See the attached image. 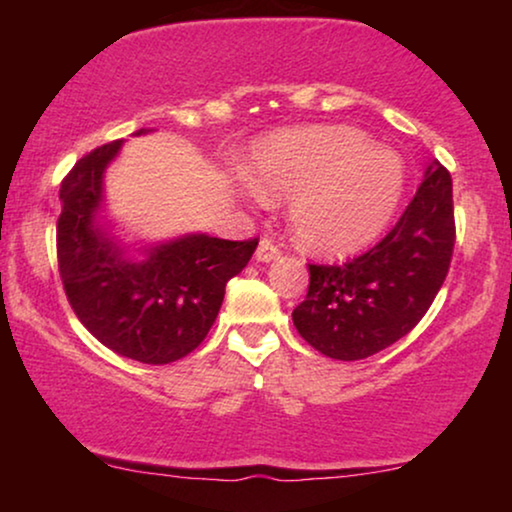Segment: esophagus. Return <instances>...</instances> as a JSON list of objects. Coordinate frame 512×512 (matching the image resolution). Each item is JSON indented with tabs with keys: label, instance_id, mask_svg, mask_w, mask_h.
<instances>
[{
	"label": "esophagus",
	"instance_id": "34e87169",
	"mask_svg": "<svg viewBox=\"0 0 512 512\" xmlns=\"http://www.w3.org/2000/svg\"><path fill=\"white\" fill-rule=\"evenodd\" d=\"M282 254V247L272 240V237H263L261 244H258V251H256V258L258 261L268 263V261H275V258Z\"/></svg>",
	"mask_w": 512,
	"mask_h": 512
}]
</instances>
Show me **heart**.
<instances>
[{"instance_id": "obj_1", "label": "heart", "mask_w": 512, "mask_h": 512, "mask_svg": "<svg viewBox=\"0 0 512 512\" xmlns=\"http://www.w3.org/2000/svg\"><path fill=\"white\" fill-rule=\"evenodd\" d=\"M247 174L261 195L291 198L293 235L321 256L352 254L373 242L394 219L408 184L396 151L347 125L263 139L251 151Z\"/></svg>"}]
</instances>
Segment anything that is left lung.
<instances>
[{
  "label": "left lung",
  "instance_id": "1",
  "mask_svg": "<svg viewBox=\"0 0 512 512\" xmlns=\"http://www.w3.org/2000/svg\"><path fill=\"white\" fill-rule=\"evenodd\" d=\"M452 177L433 163L396 226L342 265L310 263L307 296L293 326L317 352L338 361L368 359L408 335L429 310L450 270Z\"/></svg>",
  "mask_w": 512,
  "mask_h": 512
}]
</instances>
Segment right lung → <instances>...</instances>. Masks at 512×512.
<instances>
[{"mask_svg": "<svg viewBox=\"0 0 512 512\" xmlns=\"http://www.w3.org/2000/svg\"><path fill=\"white\" fill-rule=\"evenodd\" d=\"M121 142L97 146L62 179L58 270L74 314L104 347L163 366L184 359L207 338L226 284L249 263L258 237L188 235L156 247L146 261H125L93 226L102 172Z\"/></svg>", "mask_w": 512, "mask_h": 512, "instance_id": "1", "label": "right lung"}]
</instances>
